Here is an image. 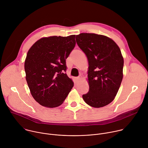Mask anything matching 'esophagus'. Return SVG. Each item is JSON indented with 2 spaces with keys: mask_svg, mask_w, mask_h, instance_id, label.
I'll list each match as a JSON object with an SVG mask.
<instances>
[{
  "mask_svg": "<svg viewBox=\"0 0 148 148\" xmlns=\"http://www.w3.org/2000/svg\"><path fill=\"white\" fill-rule=\"evenodd\" d=\"M81 75L76 78V80H77V82L80 81V80H81Z\"/></svg>",
  "mask_w": 148,
  "mask_h": 148,
  "instance_id": "obj_1",
  "label": "esophagus"
}]
</instances>
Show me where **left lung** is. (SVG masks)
<instances>
[{
    "label": "left lung",
    "mask_w": 148,
    "mask_h": 148,
    "mask_svg": "<svg viewBox=\"0 0 148 148\" xmlns=\"http://www.w3.org/2000/svg\"><path fill=\"white\" fill-rule=\"evenodd\" d=\"M78 47L88 60V92L82 98L90 106L103 107L115 98L123 78V58L111 38L94 33L76 36Z\"/></svg>",
    "instance_id": "1"
}]
</instances>
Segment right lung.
<instances>
[{
  "instance_id": "1",
  "label": "right lung",
  "mask_w": 148,
  "mask_h": 148,
  "mask_svg": "<svg viewBox=\"0 0 148 148\" xmlns=\"http://www.w3.org/2000/svg\"><path fill=\"white\" fill-rule=\"evenodd\" d=\"M75 35L41 38L27 52L26 79L32 95L42 106H60L74 86L65 72L66 60L75 46Z\"/></svg>"
}]
</instances>
